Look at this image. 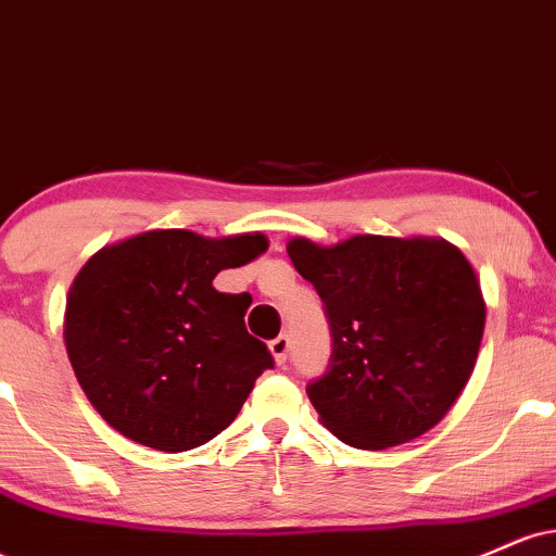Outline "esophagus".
Returning <instances> with one entry per match:
<instances>
[{
    "mask_svg": "<svg viewBox=\"0 0 556 556\" xmlns=\"http://www.w3.org/2000/svg\"><path fill=\"white\" fill-rule=\"evenodd\" d=\"M269 350H271L274 361H277L279 366H282V363L287 361V355H290V337H287V334H279L277 340H271V342H269Z\"/></svg>",
    "mask_w": 556,
    "mask_h": 556,
    "instance_id": "obj_1",
    "label": "esophagus"
}]
</instances>
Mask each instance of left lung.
Segmentation results:
<instances>
[{
	"instance_id": "left-lung-1",
	"label": "left lung",
	"mask_w": 556,
	"mask_h": 556,
	"mask_svg": "<svg viewBox=\"0 0 556 556\" xmlns=\"http://www.w3.org/2000/svg\"><path fill=\"white\" fill-rule=\"evenodd\" d=\"M331 329L327 374L308 384L318 418L344 444L387 450L418 439L468 384L486 303L460 248L442 238L353 235L287 242Z\"/></svg>"
}]
</instances>
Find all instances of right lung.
Returning <instances> with one entry per match:
<instances>
[{"instance_id":"right-lung-1","label":"right lung","mask_w":556,"mask_h":556,"mask_svg":"<svg viewBox=\"0 0 556 556\" xmlns=\"http://www.w3.org/2000/svg\"><path fill=\"white\" fill-rule=\"evenodd\" d=\"M266 248L261 232L151 229L88 258L70 287L65 344L78 384L112 429L185 452L232 424L274 358L245 329L251 295H225L212 282Z\"/></svg>"}]
</instances>
